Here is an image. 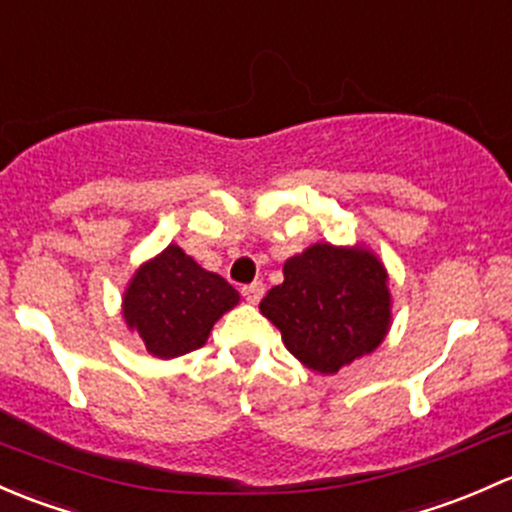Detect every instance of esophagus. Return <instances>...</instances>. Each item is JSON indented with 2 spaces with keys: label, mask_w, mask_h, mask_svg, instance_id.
Listing matches in <instances>:
<instances>
[{
  "label": "esophagus",
  "mask_w": 512,
  "mask_h": 512,
  "mask_svg": "<svg viewBox=\"0 0 512 512\" xmlns=\"http://www.w3.org/2000/svg\"><path fill=\"white\" fill-rule=\"evenodd\" d=\"M263 293H266V286H263L261 281H256V283H249V286H244V288H241V295H244V298L249 300L251 305H256L258 300L263 298Z\"/></svg>",
  "instance_id": "esophagus-1"
}]
</instances>
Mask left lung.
Segmentation results:
<instances>
[{
  "label": "left lung",
  "instance_id": "8db88e82",
  "mask_svg": "<svg viewBox=\"0 0 512 512\" xmlns=\"http://www.w3.org/2000/svg\"><path fill=\"white\" fill-rule=\"evenodd\" d=\"M283 345L308 370L335 374L382 345L392 325L389 276L377 254L328 241L283 263V283L261 300Z\"/></svg>",
  "mask_w": 512,
  "mask_h": 512
}]
</instances>
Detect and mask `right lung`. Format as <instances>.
I'll return each mask as SVG.
<instances>
[{
  "mask_svg": "<svg viewBox=\"0 0 512 512\" xmlns=\"http://www.w3.org/2000/svg\"><path fill=\"white\" fill-rule=\"evenodd\" d=\"M236 305L234 286L170 244L133 273L123 293V320L152 357L172 360L202 347L214 323Z\"/></svg>",
  "mask_w": 512,
  "mask_h": 512,
  "instance_id": "add662e5",
  "label": "right lung"
}]
</instances>
